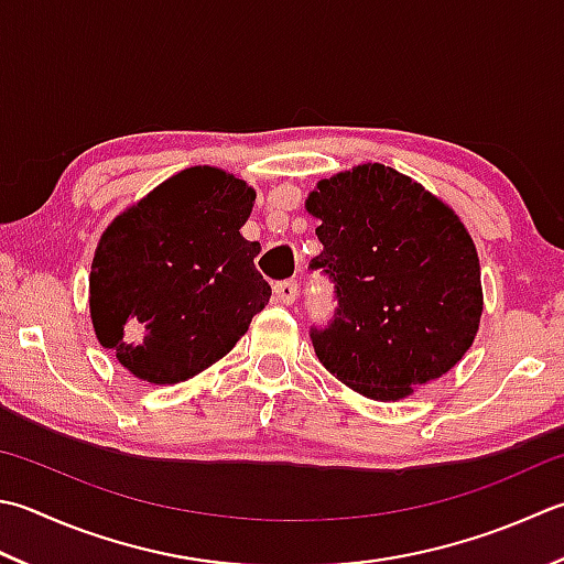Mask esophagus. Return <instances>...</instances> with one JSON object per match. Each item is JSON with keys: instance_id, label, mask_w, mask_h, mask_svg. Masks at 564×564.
Returning <instances> with one entry per match:
<instances>
[{"instance_id": "esophagus-1", "label": "esophagus", "mask_w": 564, "mask_h": 564, "mask_svg": "<svg viewBox=\"0 0 564 564\" xmlns=\"http://www.w3.org/2000/svg\"><path fill=\"white\" fill-rule=\"evenodd\" d=\"M273 293H275V297H279L283 305H293L295 297H297V281L291 279V281L275 283L273 285Z\"/></svg>"}]
</instances>
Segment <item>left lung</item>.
<instances>
[{
    "label": "left lung",
    "instance_id": "1",
    "mask_svg": "<svg viewBox=\"0 0 564 564\" xmlns=\"http://www.w3.org/2000/svg\"><path fill=\"white\" fill-rule=\"evenodd\" d=\"M305 207L323 241L307 269L337 297L333 319L311 327L323 367L373 401L455 367L481 317L479 257L459 217L381 163L319 181Z\"/></svg>",
    "mask_w": 564,
    "mask_h": 564
}]
</instances>
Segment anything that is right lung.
I'll return each mask as SVG.
<instances>
[{"mask_svg": "<svg viewBox=\"0 0 564 564\" xmlns=\"http://www.w3.org/2000/svg\"><path fill=\"white\" fill-rule=\"evenodd\" d=\"M253 197L235 175L195 165L107 227L93 259L90 315L99 345L134 377H195L269 303L271 285L253 267L259 241L239 235Z\"/></svg>", "mask_w": 564, "mask_h": 564, "instance_id": "obj_1", "label": "right lung"}]
</instances>
